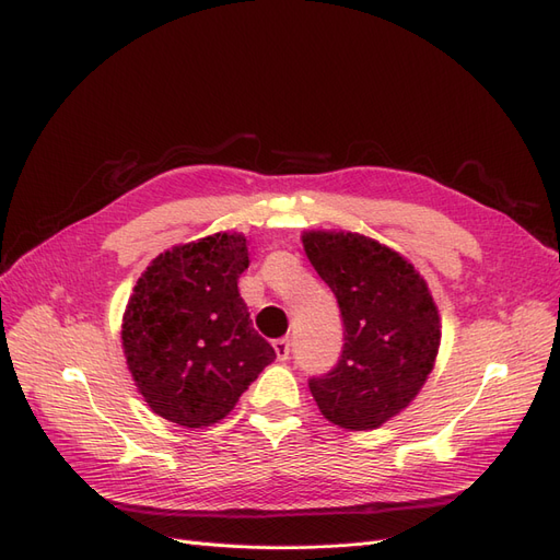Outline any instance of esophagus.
Returning a JSON list of instances; mask_svg holds the SVG:
<instances>
[{
    "label": "esophagus",
    "instance_id": "34e87169",
    "mask_svg": "<svg viewBox=\"0 0 560 560\" xmlns=\"http://www.w3.org/2000/svg\"><path fill=\"white\" fill-rule=\"evenodd\" d=\"M275 351H277L279 361H289V357H291V340L289 338L275 340Z\"/></svg>",
    "mask_w": 560,
    "mask_h": 560
}]
</instances>
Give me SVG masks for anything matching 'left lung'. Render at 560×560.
Wrapping results in <instances>:
<instances>
[{
    "label": "left lung",
    "instance_id": "8db88e82",
    "mask_svg": "<svg viewBox=\"0 0 560 560\" xmlns=\"http://www.w3.org/2000/svg\"><path fill=\"white\" fill-rule=\"evenodd\" d=\"M305 253L338 300L345 345L338 363L310 377L332 424L365 431L401 412L434 369L441 324L424 279L373 238L307 232Z\"/></svg>",
    "mask_w": 560,
    "mask_h": 560
}]
</instances>
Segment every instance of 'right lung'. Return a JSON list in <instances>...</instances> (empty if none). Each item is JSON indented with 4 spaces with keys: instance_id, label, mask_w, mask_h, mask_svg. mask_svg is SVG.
<instances>
[{
    "instance_id": "obj_1",
    "label": "right lung",
    "mask_w": 560,
    "mask_h": 560,
    "mask_svg": "<svg viewBox=\"0 0 560 560\" xmlns=\"http://www.w3.org/2000/svg\"><path fill=\"white\" fill-rule=\"evenodd\" d=\"M248 262L246 236L213 234L162 253L138 279L124 312V354L164 420L195 429L222 420L277 359L238 295Z\"/></svg>"
}]
</instances>
